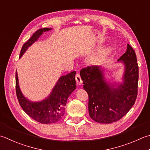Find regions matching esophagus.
<instances>
[{
	"label": "esophagus",
	"mask_w": 150,
	"mask_h": 150,
	"mask_svg": "<svg viewBox=\"0 0 150 150\" xmlns=\"http://www.w3.org/2000/svg\"><path fill=\"white\" fill-rule=\"evenodd\" d=\"M75 80H76V82H77V84L78 85H80L82 83H83V81H82V79L81 78V76L79 74H77L75 76Z\"/></svg>",
	"instance_id": "obj_1"
}]
</instances>
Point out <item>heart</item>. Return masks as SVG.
Masks as SVG:
<instances>
[{
    "mask_svg": "<svg viewBox=\"0 0 150 150\" xmlns=\"http://www.w3.org/2000/svg\"><path fill=\"white\" fill-rule=\"evenodd\" d=\"M111 49V46H108V47H106V48H105L102 51V52H108V51H110V50Z\"/></svg>",
    "mask_w": 150,
    "mask_h": 150,
    "instance_id": "1",
    "label": "heart"
}]
</instances>
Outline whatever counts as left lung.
Listing matches in <instances>:
<instances>
[{"mask_svg": "<svg viewBox=\"0 0 150 150\" xmlns=\"http://www.w3.org/2000/svg\"><path fill=\"white\" fill-rule=\"evenodd\" d=\"M135 52L127 44L118 60L124 65L121 83L107 81L104 69L93 66L81 70L83 88L88 94V112L93 121L110 124L121 119L134 104L137 97L139 67Z\"/></svg>", "mask_w": 150, "mask_h": 150, "instance_id": "left-lung-1", "label": "left lung"}]
</instances>
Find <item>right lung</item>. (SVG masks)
<instances>
[{"instance_id":"add662e5","label":"right lung","mask_w":150,"mask_h":150,"mask_svg":"<svg viewBox=\"0 0 150 150\" xmlns=\"http://www.w3.org/2000/svg\"><path fill=\"white\" fill-rule=\"evenodd\" d=\"M51 28H40L32 35V37L23 45L19 58L22 57L28 47L36 42L44 32L51 30ZM75 71L63 75L58 79L50 94L40 101H32L23 94L19 85L18 75L16 73V94L19 105L23 110L41 124H52L62 119L65 112V106L67 98L76 89Z\"/></svg>"}]
</instances>
